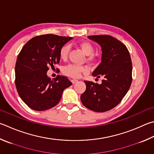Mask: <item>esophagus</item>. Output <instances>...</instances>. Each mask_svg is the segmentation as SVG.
I'll return each instance as SVG.
<instances>
[{"instance_id":"1","label":"esophagus","mask_w":154,"mask_h":154,"mask_svg":"<svg viewBox=\"0 0 154 154\" xmlns=\"http://www.w3.org/2000/svg\"><path fill=\"white\" fill-rule=\"evenodd\" d=\"M77 82H78L77 79H71V82H72V84H75V83H77Z\"/></svg>"}]
</instances>
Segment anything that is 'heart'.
Wrapping results in <instances>:
<instances>
[{"label":"heart","instance_id":"1","mask_svg":"<svg viewBox=\"0 0 154 154\" xmlns=\"http://www.w3.org/2000/svg\"><path fill=\"white\" fill-rule=\"evenodd\" d=\"M79 46L86 55H88L87 60L89 62L94 63L96 60V57L91 54L94 52V48L91 43L88 42H83L79 44ZM69 51L70 46L69 44H65L61 47L59 51V56L61 59L65 60L68 58ZM88 71L89 69L87 66H81L75 65V64H69V65L64 66L63 69V74L72 78L79 77L82 73L88 72Z\"/></svg>","mask_w":154,"mask_h":154}]
</instances>
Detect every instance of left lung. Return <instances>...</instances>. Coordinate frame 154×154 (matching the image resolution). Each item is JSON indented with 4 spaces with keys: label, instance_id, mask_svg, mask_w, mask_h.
<instances>
[{
    "label": "left lung",
    "instance_id": "left-lung-1",
    "mask_svg": "<svg viewBox=\"0 0 154 154\" xmlns=\"http://www.w3.org/2000/svg\"><path fill=\"white\" fill-rule=\"evenodd\" d=\"M102 48V62L92 73L104 77L101 84L85 81L86 89L81 96L86 108L104 112L118 105L132 83V62L129 52L124 44L109 35H89Z\"/></svg>",
    "mask_w": 154,
    "mask_h": 154
}]
</instances>
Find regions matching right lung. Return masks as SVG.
I'll list each match as a JSON object with an SVG mask.
<instances>
[{
  "mask_svg": "<svg viewBox=\"0 0 154 154\" xmlns=\"http://www.w3.org/2000/svg\"><path fill=\"white\" fill-rule=\"evenodd\" d=\"M72 39L54 34L38 35L25 44L15 65V85L21 100L30 108L43 111L59 102L64 89L72 85L66 77L51 80L46 72L60 62L61 47Z\"/></svg>",
  "mask_w": 154,
  "mask_h": 154,
  "instance_id": "obj_1",
  "label": "right lung"
}]
</instances>
